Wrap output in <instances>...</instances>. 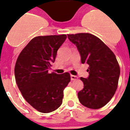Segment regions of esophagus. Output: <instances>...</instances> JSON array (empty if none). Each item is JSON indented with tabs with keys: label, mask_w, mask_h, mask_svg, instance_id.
Wrapping results in <instances>:
<instances>
[{
	"label": "esophagus",
	"mask_w": 130,
	"mask_h": 130,
	"mask_svg": "<svg viewBox=\"0 0 130 130\" xmlns=\"http://www.w3.org/2000/svg\"><path fill=\"white\" fill-rule=\"evenodd\" d=\"M70 77H71V80H76V79H77V78H78L77 76H74V75H71Z\"/></svg>",
	"instance_id": "obj_1"
}]
</instances>
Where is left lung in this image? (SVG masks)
<instances>
[{"label":"left lung","mask_w":130,"mask_h":130,"mask_svg":"<svg viewBox=\"0 0 130 130\" xmlns=\"http://www.w3.org/2000/svg\"><path fill=\"white\" fill-rule=\"evenodd\" d=\"M77 46L82 64H87V78L80 77L84 84L78 92L79 101L84 106L98 109L106 105L118 87L120 69L116 56L111 50L90 33L68 35Z\"/></svg>","instance_id":"obj_1"}]
</instances>
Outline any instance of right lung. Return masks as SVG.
<instances>
[{
    "label": "right lung",
    "instance_id": "right-lung-1",
    "mask_svg": "<svg viewBox=\"0 0 130 130\" xmlns=\"http://www.w3.org/2000/svg\"><path fill=\"white\" fill-rule=\"evenodd\" d=\"M66 37V35L34 37L15 63L14 73L19 89L25 101L41 112H51L62 105L63 91L70 82L69 73L48 72Z\"/></svg>",
    "mask_w": 130,
    "mask_h": 130
}]
</instances>
